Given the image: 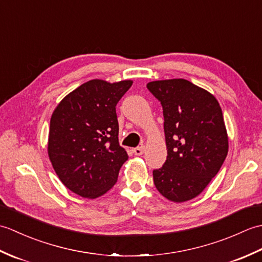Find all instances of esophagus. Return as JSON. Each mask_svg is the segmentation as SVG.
Segmentation results:
<instances>
[{
    "mask_svg": "<svg viewBox=\"0 0 262 262\" xmlns=\"http://www.w3.org/2000/svg\"><path fill=\"white\" fill-rule=\"evenodd\" d=\"M144 151H145V147L144 146H137L135 148H133V153H134L135 155H142L144 153Z\"/></svg>",
    "mask_w": 262,
    "mask_h": 262,
    "instance_id": "esophagus-1",
    "label": "esophagus"
}]
</instances>
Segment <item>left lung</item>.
<instances>
[{"label": "left lung", "mask_w": 262, "mask_h": 262, "mask_svg": "<svg viewBox=\"0 0 262 262\" xmlns=\"http://www.w3.org/2000/svg\"><path fill=\"white\" fill-rule=\"evenodd\" d=\"M147 89L161 102L168 157L153 170L160 193L171 202L190 200L207 187L229 151L223 113L216 98L183 79L153 81Z\"/></svg>", "instance_id": "obj_1"}]
</instances>
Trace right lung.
Instances as JSON below:
<instances>
[{"label":"right lung","instance_id":"obj_1","mask_svg":"<svg viewBox=\"0 0 262 262\" xmlns=\"http://www.w3.org/2000/svg\"><path fill=\"white\" fill-rule=\"evenodd\" d=\"M133 81L91 80L54 110L48 155L59 180L84 198L102 196L117 182L128 155L119 145L116 105Z\"/></svg>","mask_w":262,"mask_h":262}]
</instances>
